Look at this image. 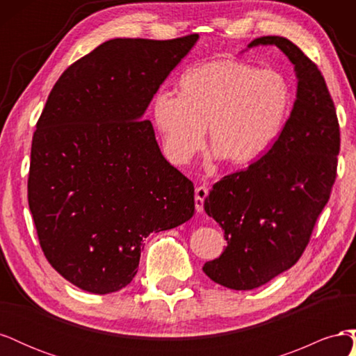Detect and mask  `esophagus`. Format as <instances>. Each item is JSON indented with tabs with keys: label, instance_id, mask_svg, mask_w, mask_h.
<instances>
[{
	"label": "esophagus",
	"instance_id": "1",
	"mask_svg": "<svg viewBox=\"0 0 356 356\" xmlns=\"http://www.w3.org/2000/svg\"><path fill=\"white\" fill-rule=\"evenodd\" d=\"M208 187L204 186H200L196 188V197H195V202H196V211L197 212H202L203 211V207H204V199L208 197Z\"/></svg>",
	"mask_w": 356,
	"mask_h": 356
}]
</instances>
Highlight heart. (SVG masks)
<instances>
[{
  "label": "heart",
  "mask_w": 356,
  "mask_h": 356,
  "mask_svg": "<svg viewBox=\"0 0 356 356\" xmlns=\"http://www.w3.org/2000/svg\"><path fill=\"white\" fill-rule=\"evenodd\" d=\"M177 93L159 92L152 114L168 157L179 165L203 148L207 126L215 154L232 165L251 163L281 135L293 101L284 74L238 59L188 68Z\"/></svg>",
  "instance_id": "heart-1"
}]
</instances>
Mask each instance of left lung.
Instances as JSON below:
<instances>
[{
	"label": "left lung",
	"mask_w": 356,
	"mask_h": 356,
	"mask_svg": "<svg viewBox=\"0 0 356 356\" xmlns=\"http://www.w3.org/2000/svg\"><path fill=\"white\" fill-rule=\"evenodd\" d=\"M276 46L294 65L297 99L268 152L215 182L204 211L224 230V252L203 272L230 289H254L305 252L337 175L340 127L318 67L294 42L268 35L248 47Z\"/></svg>",
	"instance_id": "left-lung-1"
}]
</instances>
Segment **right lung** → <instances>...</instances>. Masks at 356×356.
<instances>
[{
    "label": "right lung",
    "instance_id": "1",
    "mask_svg": "<svg viewBox=\"0 0 356 356\" xmlns=\"http://www.w3.org/2000/svg\"><path fill=\"white\" fill-rule=\"evenodd\" d=\"M197 38L102 42L63 71L38 118L29 209L47 261L88 293L131 284L147 236L195 213L193 182L143 115Z\"/></svg>",
    "mask_w": 356,
    "mask_h": 356
}]
</instances>
